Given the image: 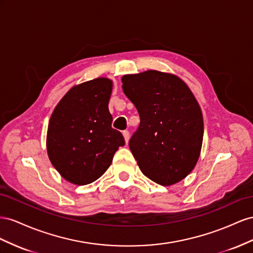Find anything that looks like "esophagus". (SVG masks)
<instances>
[{
  "label": "esophagus",
  "instance_id": "esophagus-1",
  "mask_svg": "<svg viewBox=\"0 0 253 253\" xmlns=\"http://www.w3.org/2000/svg\"><path fill=\"white\" fill-rule=\"evenodd\" d=\"M123 135H124L125 142L127 143L129 141V138H130V134H129V131L128 130H124V131H123Z\"/></svg>",
  "mask_w": 253,
  "mask_h": 253
}]
</instances>
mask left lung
<instances>
[{
	"label": "left lung",
	"instance_id": "8db88e82",
	"mask_svg": "<svg viewBox=\"0 0 253 253\" xmlns=\"http://www.w3.org/2000/svg\"><path fill=\"white\" fill-rule=\"evenodd\" d=\"M122 83L141 120L129 141L141 171L164 186L181 181L196 165L204 139L192 91L178 76L156 70L124 75Z\"/></svg>",
	"mask_w": 253,
	"mask_h": 253
}]
</instances>
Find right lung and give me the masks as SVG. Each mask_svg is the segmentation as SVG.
I'll return each instance as SVG.
<instances>
[{"label": "right lung", "mask_w": 253, "mask_h": 253, "mask_svg": "<svg viewBox=\"0 0 253 253\" xmlns=\"http://www.w3.org/2000/svg\"><path fill=\"white\" fill-rule=\"evenodd\" d=\"M112 81L98 77L74 85L55 107L46 134L50 163L67 181L84 185L110 167L115 151L125 145L111 127L108 109Z\"/></svg>", "instance_id": "1"}]
</instances>
